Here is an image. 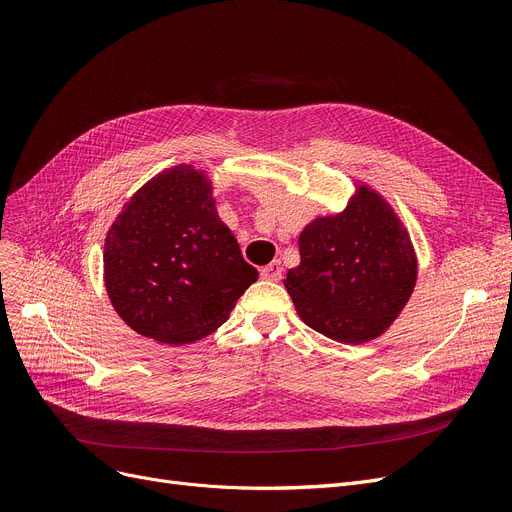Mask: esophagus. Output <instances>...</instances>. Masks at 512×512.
<instances>
[{
  "label": "esophagus",
  "instance_id": "34e87169",
  "mask_svg": "<svg viewBox=\"0 0 512 512\" xmlns=\"http://www.w3.org/2000/svg\"><path fill=\"white\" fill-rule=\"evenodd\" d=\"M281 262L279 260H273L271 264H266V266H262L260 269V277L264 279V281H279L281 279Z\"/></svg>",
  "mask_w": 512,
  "mask_h": 512
}]
</instances>
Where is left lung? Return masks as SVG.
<instances>
[{
    "label": "left lung",
    "instance_id": "1",
    "mask_svg": "<svg viewBox=\"0 0 512 512\" xmlns=\"http://www.w3.org/2000/svg\"><path fill=\"white\" fill-rule=\"evenodd\" d=\"M352 185L342 212L314 216L300 231V264L283 285L310 329L335 342L367 344L408 304L419 260L394 206L373 185Z\"/></svg>",
    "mask_w": 512,
    "mask_h": 512
}]
</instances>
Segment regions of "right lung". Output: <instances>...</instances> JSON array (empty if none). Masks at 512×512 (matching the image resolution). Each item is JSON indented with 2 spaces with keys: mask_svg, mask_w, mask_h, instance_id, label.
Instances as JSON below:
<instances>
[{
  "mask_svg": "<svg viewBox=\"0 0 512 512\" xmlns=\"http://www.w3.org/2000/svg\"><path fill=\"white\" fill-rule=\"evenodd\" d=\"M208 170L177 164L141 185L104 241V285L135 333L185 346L221 327L258 271L221 221Z\"/></svg>",
  "mask_w": 512,
  "mask_h": 512,
  "instance_id": "right-lung-1",
  "label": "right lung"
}]
</instances>
